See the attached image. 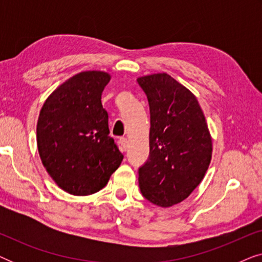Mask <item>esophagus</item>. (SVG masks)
<instances>
[{"mask_svg":"<svg viewBox=\"0 0 262 262\" xmlns=\"http://www.w3.org/2000/svg\"><path fill=\"white\" fill-rule=\"evenodd\" d=\"M119 145H120V148H121V150H123V151H126L127 148H128L127 139L125 137H120L119 138Z\"/></svg>","mask_w":262,"mask_h":262,"instance_id":"obj_1","label":"esophagus"}]
</instances>
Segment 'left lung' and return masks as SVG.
<instances>
[{"instance_id":"1","label":"left lung","mask_w":262,"mask_h":262,"mask_svg":"<svg viewBox=\"0 0 262 262\" xmlns=\"http://www.w3.org/2000/svg\"><path fill=\"white\" fill-rule=\"evenodd\" d=\"M150 110V152L138 169L143 196L168 207L185 200L204 179L212 142L195 96L168 74L139 77Z\"/></svg>"}]
</instances>
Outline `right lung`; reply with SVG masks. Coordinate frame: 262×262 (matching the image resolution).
<instances>
[{
    "label": "right lung",
    "mask_w": 262,
    "mask_h": 262,
    "mask_svg": "<svg viewBox=\"0 0 262 262\" xmlns=\"http://www.w3.org/2000/svg\"><path fill=\"white\" fill-rule=\"evenodd\" d=\"M111 76L84 71L59 85L46 99L37 124L41 162L53 181L74 195L106 186L124 156L110 136L101 94Z\"/></svg>",
    "instance_id": "right-lung-1"
}]
</instances>
